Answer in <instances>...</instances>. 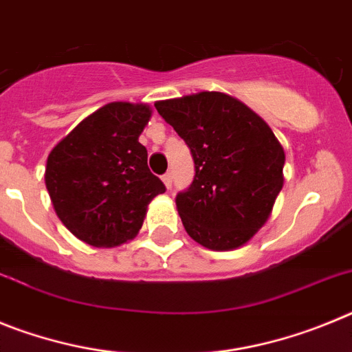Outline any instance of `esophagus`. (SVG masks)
I'll use <instances>...</instances> for the list:
<instances>
[{
	"instance_id": "esophagus-1",
	"label": "esophagus",
	"mask_w": 352,
	"mask_h": 352,
	"mask_svg": "<svg viewBox=\"0 0 352 352\" xmlns=\"http://www.w3.org/2000/svg\"><path fill=\"white\" fill-rule=\"evenodd\" d=\"M162 182H164V185H166L167 188H170V185H173V174L170 173L164 174V176H162Z\"/></svg>"
}]
</instances>
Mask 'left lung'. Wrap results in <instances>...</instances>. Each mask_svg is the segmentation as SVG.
<instances>
[{"label":"left lung","instance_id":"left-lung-1","mask_svg":"<svg viewBox=\"0 0 352 352\" xmlns=\"http://www.w3.org/2000/svg\"><path fill=\"white\" fill-rule=\"evenodd\" d=\"M190 148L195 176L176 197L194 241L210 250L243 247L268 222L284 186L285 153L268 123L220 91L155 104Z\"/></svg>","mask_w":352,"mask_h":352}]
</instances>
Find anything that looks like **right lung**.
I'll return each instance as SVG.
<instances>
[{
	"instance_id": "add662e5",
	"label": "right lung",
	"mask_w": 352,
	"mask_h": 352,
	"mask_svg": "<svg viewBox=\"0 0 352 352\" xmlns=\"http://www.w3.org/2000/svg\"><path fill=\"white\" fill-rule=\"evenodd\" d=\"M149 118L148 104L111 102L51 149L49 197L58 219L84 243L109 248L135 238L148 204L166 192L139 142Z\"/></svg>"
}]
</instances>
